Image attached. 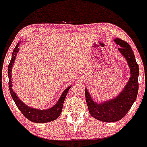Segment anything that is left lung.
I'll list each match as a JSON object with an SVG mask.
<instances>
[{
	"label": "left lung",
	"instance_id": "8db88e82",
	"mask_svg": "<svg viewBox=\"0 0 147 147\" xmlns=\"http://www.w3.org/2000/svg\"><path fill=\"white\" fill-rule=\"evenodd\" d=\"M115 42L120 46L118 50L127 60L130 68L129 81L125 88L113 99L102 103L94 102L90 93L85 89V98L89 112L96 119L103 122H115L121 119L127 114L136 99L138 92V64L129 45L120 38H115Z\"/></svg>",
	"mask_w": 147,
	"mask_h": 147
}]
</instances>
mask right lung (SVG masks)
Returning a JSON list of instances; mask_svg holds the SVG:
<instances>
[{"instance_id":"right-lung-1","label":"right lung","mask_w":147,"mask_h":147,"mask_svg":"<svg viewBox=\"0 0 147 147\" xmlns=\"http://www.w3.org/2000/svg\"><path fill=\"white\" fill-rule=\"evenodd\" d=\"M20 43L18 42L16 47H15L13 50V52L12 53V57L11 60L10 61L9 66H8V77H9V90H10L11 96L13 99L15 103L21 113L24 115L25 117H26L28 119L31 121L32 122H35V123H47V122L52 121L56 119L60 116L61 113L62 111V107L64 105V102L65 98H66V94H67L68 91L70 90V87H68L63 92L62 96L58 100L57 104L51 107V109H46V110H39V109H36L34 108H31L28 107L27 105H24V103L22 102L19 99L16 95V93L12 89V81H11V70L12 67L13 66L14 61L16 60V57L18 54V51H19V46Z\"/></svg>"}]
</instances>
